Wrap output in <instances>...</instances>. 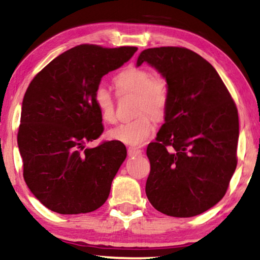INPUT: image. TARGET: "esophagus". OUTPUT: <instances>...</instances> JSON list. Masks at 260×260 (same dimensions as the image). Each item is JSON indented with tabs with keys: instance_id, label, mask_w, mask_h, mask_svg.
<instances>
[{
	"instance_id": "obj_1",
	"label": "esophagus",
	"mask_w": 260,
	"mask_h": 260,
	"mask_svg": "<svg viewBox=\"0 0 260 260\" xmlns=\"http://www.w3.org/2000/svg\"><path fill=\"white\" fill-rule=\"evenodd\" d=\"M127 152H128V155H129V157H136V155H140L141 153H143V151L138 147H128Z\"/></svg>"
}]
</instances>
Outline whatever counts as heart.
<instances>
[{
    "label": "heart",
    "instance_id": "b5f03b06",
    "mask_svg": "<svg viewBox=\"0 0 260 260\" xmlns=\"http://www.w3.org/2000/svg\"><path fill=\"white\" fill-rule=\"evenodd\" d=\"M117 94L136 95V119L120 123L108 132L110 139L120 143L143 145L153 132V120L161 119L169 107V85L162 77L151 76L144 68L129 67L114 77ZM94 102L106 122L115 121V105L110 91L103 85L96 88Z\"/></svg>",
    "mask_w": 260,
    "mask_h": 260
}]
</instances>
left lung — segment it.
Listing matches in <instances>:
<instances>
[{
    "mask_svg": "<svg viewBox=\"0 0 260 260\" xmlns=\"http://www.w3.org/2000/svg\"><path fill=\"white\" fill-rule=\"evenodd\" d=\"M153 67L169 85L165 122L146 154V196L175 217L205 213L226 193L237 168V106L213 65L185 47L141 52L137 67Z\"/></svg>",
    "mask_w": 260,
    "mask_h": 260,
    "instance_id": "1",
    "label": "left lung"
}]
</instances>
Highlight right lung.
Instances as JSON below:
<instances>
[{
  "instance_id": "1",
  "label": "right lung",
  "mask_w": 260,
  "mask_h": 260,
  "mask_svg": "<svg viewBox=\"0 0 260 260\" xmlns=\"http://www.w3.org/2000/svg\"><path fill=\"white\" fill-rule=\"evenodd\" d=\"M137 50L78 45L54 58L29 83L17 145L27 186L52 212L90 213L108 199L127 150L115 140L85 148L103 132L94 92L103 76L122 67Z\"/></svg>"
}]
</instances>
